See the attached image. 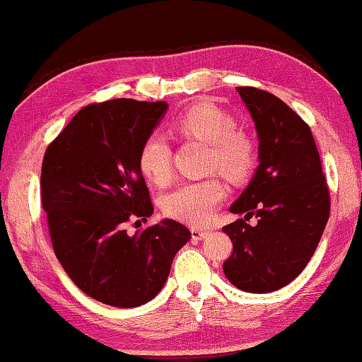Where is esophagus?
Returning a JSON list of instances; mask_svg holds the SVG:
<instances>
[{"label": "esophagus", "mask_w": 362, "mask_h": 362, "mask_svg": "<svg viewBox=\"0 0 362 362\" xmlns=\"http://www.w3.org/2000/svg\"><path fill=\"white\" fill-rule=\"evenodd\" d=\"M208 235H209V229H204V228H193L192 229V237L195 240H202Z\"/></svg>", "instance_id": "obj_1"}]
</instances>
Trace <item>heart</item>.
<instances>
[{"label":"heart","instance_id":"1","mask_svg":"<svg viewBox=\"0 0 362 362\" xmlns=\"http://www.w3.org/2000/svg\"><path fill=\"white\" fill-rule=\"evenodd\" d=\"M174 132L183 139H195L208 146L204 167L218 170L230 182H242L257 164L253 139L244 129L235 128L229 112L211 102L192 105L174 122ZM138 167L146 179L158 187H165L172 179V148L163 133H149L139 146ZM226 188L218 177L182 183L163 199L167 216L192 226L206 224L223 199Z\"/></svg>","mask_w":362,"mask_h":362}]
</instances>
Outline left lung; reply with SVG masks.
<instances>
[{"instance_id": "1", "label": "left lung", "mask_w": 362, "mask_h": 362, "mask_svg": "<svg viewBox=\"0 0 362 362\" xmlns=\"http://www.w3.org/2000/svg\"><path fill=\"white\" fill-rule=\"evenodd\" d=\"M255 122L258 159L250 185L230 213L259 218L224 226L234 250L226 278L247 293H273L298 278L314 255L330 216V192L310 127L267 90L237 88Z\"/></svg>"}]
</instances>
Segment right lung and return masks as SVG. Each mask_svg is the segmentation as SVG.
I'll use <instances>...</instances> for the list:
<instances>
[{
  "mask_svg": "<svg viewBox=\"0 0 362 362\" xmlns=\"http://www.w3.org/2000/svg\"><path fill=\"white\" fill-rule=\"evenodd\" d=\"M165 109L133 99L86 105L43 156L40 198L55 255L83 293L113 307L158 296L192 237L174 219L133 235L125 228L154 211L138 153Z\"/></svg>",
  "mask_w": 362,
  "mask_h": 362,
  "instance_id": "add662e5",
  "label": "right lung"
}]
</instances>
